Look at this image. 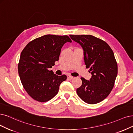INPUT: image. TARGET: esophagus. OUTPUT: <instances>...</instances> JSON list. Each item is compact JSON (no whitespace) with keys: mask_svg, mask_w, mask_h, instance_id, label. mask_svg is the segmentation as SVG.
<instances>
[{"mask_svg":"<svg viewBox=\"0 0 133 133\" xmlns=\"http://www.w3.org/2000/svg\"><path fill=\"white\" fill-rule=\"evenodd\" d=\"M67 78H68V79L71 80V79H73V77L72 76H70V75H67Z\"/></svg>","mask_w":133,"mask_h":133,"instance_id":"1","label":"esophagus"}]
</instances>
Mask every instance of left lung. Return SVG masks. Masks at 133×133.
Instances as JSON below:
<instances>
[{
	"label": "left lung",
	"mask_w": 133,
	"mask_h": 133,
	"mask_svg": "<svg viewBox=\"0 0 133 133\" xmlns=\"http://www.w3.org/2000/svg\"><path fill=\"white\" fill-rule=\"evenodd\" d=\"M70 36L83 48L86 67L92 75L90 81L81 78L82 84L77 94L87 104H97L106 99L114 87L118 73L114 53L107 43L93 36Z\"/></svg>",
	"instance_id": "1"
}]
</instances>
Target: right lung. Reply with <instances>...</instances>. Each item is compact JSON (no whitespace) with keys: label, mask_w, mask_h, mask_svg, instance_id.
<instances>
[{"label":"right lung","mask_w":133,"mask_h":133,"mask_svg":"<svg viewBox=\"0 0 133 133\" xmlns=\"http://www.w3.org/2000/svg\"><path fill=\"white\" fill-rule=\"evenodd\" d=\"M72 42L68 36L47 34L29 42L21 53L18 72L28 94L39 102L48 101L58 92L65 75L58 76L49 68L58 60L63 44Z\"/></svg>","instance_id":"right-lung-1"}]
</instances>
